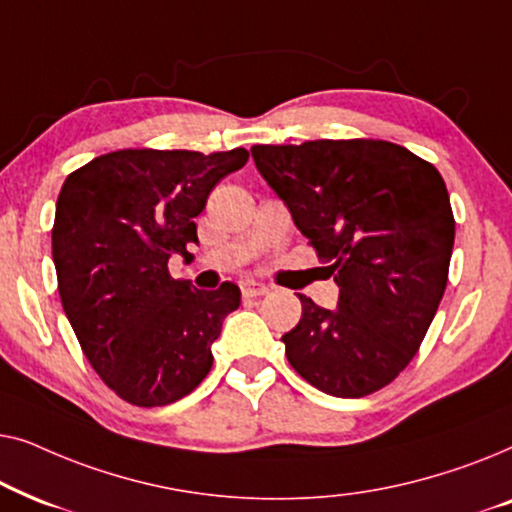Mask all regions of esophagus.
<instances>
[{
  "label": "esophagus",
  "mask_w": 512,
  "mask_h": 512,
  "mask_svg": "<svg viewBox=\"0 0 512 512\" xmlns=\"http://www.w3.org/2000/svg\"><path fill=\"white\" fill-rule=\"evenodd\" d=\"M240 291L244 298H258V296H265V293H268V286L261 282H254V279H244V282L240 284Z\"/></svg>",
  "instance_id": "esophagus-1"
}]
</instances>
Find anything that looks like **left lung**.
Wrapping results in <instances>:
<instances>
[{
	"label": "left lung",
	"mask_w": 512,
	"mask_h": 512,
	"mask_svg": "<svg viewBox=\"0 0 512 512\" xmlns=\"http://www.w3.org/2000/svg\"><path fill=\"white\" fill-rule=\"evenodd\" d=\"M251 158L340 286L335 310L298 296L286 359L324 394H375L417 354L445 293L454 214L443 177L384 139L256 144Z\"/></svg>",
	"instance_id": "obj_1"
}]
</instances>
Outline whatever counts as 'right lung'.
<instances>
[{
	"label": "right lung",
	"mask_w": 512,
	"mask_h": 512,
	"mask_svg": "<svg viewBox=\"0 0 512 512\" xmlns=\"http://www.w3.org/2000/svg\"><path fill=\"white\" fill-rule=\"evenodd\" d=\"M247 160V149H121L62 184L51 233L62 310L90 366L123 401L170 405L212 370V342L240 305V289H191L167 261L191 258L193 219Z\"/></svg>",
	"instance_id": "1"
}]
</instances>
